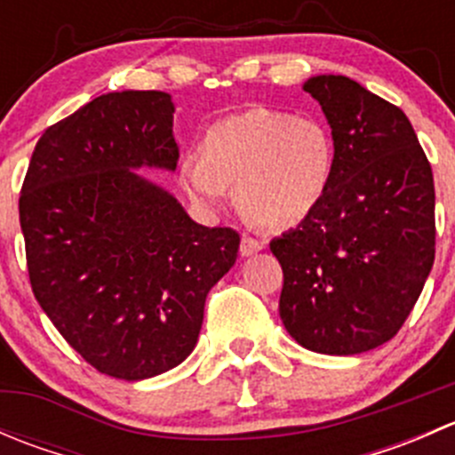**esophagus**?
Here are the masks:
<instances>
[{
	"instance_id": "obj_1",
	"label": "esophagus",
	"mask_w": 455,
	"mask_h": 455,
	"mask_svg": "<svg viewBox=\"0 0 455 455\" xmlns=\"http://www.w3.org/2000/svg\"><path fill=\"white\" fill-rule=\"evenodd\" d=\"M261 249H264V242L255 240V237H251V235H242V242H240L242 257H251V255L259 253Z\"/></svg>"
}]
</instances>
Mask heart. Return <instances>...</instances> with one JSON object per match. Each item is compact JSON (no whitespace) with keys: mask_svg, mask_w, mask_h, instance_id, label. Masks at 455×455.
<instances>
[{"mask_svg":"<svg viewBox=\"0 0 455 455\" xmlns=\"http://www.w3.org/2000/svg\"><path fill=\"white\" fill-rule=\"evenodd\" d=\"M334 160V139L321 121L251 108L206 127L200 154L178 160V182L202 211L222 209L237 187V202L255 224L286 231L325 198Z\"/></svg>","mask_w":455,"mask_h":455,"instance_id":"heart-1","label":"heart"}]
</instances>
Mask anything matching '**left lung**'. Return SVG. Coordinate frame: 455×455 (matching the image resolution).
Masks as SVG:
<instances>
[{
	"label": "left lung",
	"mask_w": 455,
	"mask_h": 455,
	"mask_svg": "<svg viewBox=\"0 0 455 455\" xmlns=\"http://www.w3.org/2000/svg\"><path fill=\"white\" fill-rule=\"evenodd\" d=\"M337 149L330 189L270 242L283 270L279 316L299 346L361 355L394 337L435 255L431 164L401 108L341 75L304 84Z\"/></svg>",
	"instance_id": "8db88e82"
}]
</instances>
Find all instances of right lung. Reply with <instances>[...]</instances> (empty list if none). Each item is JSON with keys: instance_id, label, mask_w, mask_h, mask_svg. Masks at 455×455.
I'll list each match as a JSON object with an SVG mask.
<instances>
[{"instance_id": "right-lung-1", "label": "right lung", "mask_w": 455, "mask_h": 455, "mask_svg": "<svg viewBox=\"0 0 455 455\" xmlns=\"http://www.w3.org/2000/svg\"><path fill=\"white\" fill-rule=\"evenodd\" d=\"M172 96H96L44 132L20 196L30 286L61 337L114 379L142 380L196 347L240 233L202 227L134 169L173 172Z\"/></svg>"}]
</instances>
